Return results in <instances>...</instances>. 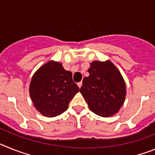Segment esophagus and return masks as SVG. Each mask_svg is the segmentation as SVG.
I'll return each mask as SVG.
<instances>
[{"instance_id":"esophagus-1","label":"esophagus","mask_w":155,"mask_h":155,"mask_svg":"<svg viewBox=\"0 0 155 155\" xmlns=\"http://www.w3.org/2000/svg\"><path fill=\"white\" fill-rule=\"evenodd\" d=\"M78 86L79 87H81V86H82V82L81 81V82H78Z\"/></svg>"}]
</instances>
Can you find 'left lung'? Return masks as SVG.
I'll list each match as a JSON object with an SVG mask.
<instances>
[{
    "instance_id": "1",
    "label": "left lung",
    "mask_w": 155,
    "mask_h": 155,
    "mask_svg": "<svg viewBox=\"0 0 155 155\" xmlns=\"http://www.w3.org/2000/svg\"><path fill=\"white\" fill-rule=\"evenodd\" d=\"M89 76L82 81L80 92L90 110L102 117L113 116L125 102L127 87L124 78L110 61H94L87 69Z\"/></svg>"
}]
</instances>
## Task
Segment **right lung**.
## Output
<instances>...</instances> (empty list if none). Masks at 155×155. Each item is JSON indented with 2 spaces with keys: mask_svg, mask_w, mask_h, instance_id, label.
Returning a JSON list of instances; mask_svg holds the SVG:
<instances>
[{
  "mask_svg": "<svg viewBox=\"0 0 155 155\" xmlns=\"http://www.w3.org/2000/svg\"><path fill=\"white\" fill-rule=\"evenodd\" d=\"M79 91L61 63L50 61L34 73L29 84V95L36 110L46 117H55L68 109L69 102Z\"/></svg>",
  "mask_w": 155,
  "mask_h": 155,
  "instance_id": "obj_1",
  "label": "right lung"
}]
</instances>
